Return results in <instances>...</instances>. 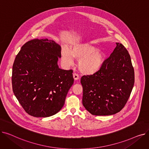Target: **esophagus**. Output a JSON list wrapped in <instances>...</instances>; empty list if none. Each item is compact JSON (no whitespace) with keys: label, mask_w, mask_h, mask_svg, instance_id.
<instances>
[{"label":"esophagus","mask_w":149,"mask_h":149,"mask_svg":"<svg viewBox=\"0 0 149 149\" xmlns=\"http://www.w3.org/2000/svg\"><path fill=\"white\" fill-rule=\"evenodd\" d=\"M73 77L75 80H79V75H78L77 73H74L73 74Z\"/></svg>","instance_id":"34e87169"}]
</instances>
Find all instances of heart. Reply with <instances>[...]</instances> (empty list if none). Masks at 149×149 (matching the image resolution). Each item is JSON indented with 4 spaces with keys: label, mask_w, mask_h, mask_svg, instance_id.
Returning a JSON list of instances; mask_svg holds the SVG:
<instances>
[{
    "label": "heart",
    "mask_w": 149,
    "mask_h": 149,
    "mask_svg": "<svg viewBox=\"0 0 149 149\" xmlns=\"http://www.w3.org/2000/svg\"><path fill=\"white\" fill-rule=\"evenodd\" d=\"M73 58L79 60L80 71L86 75L97 73L103 66L105 61L104 52L95 47L84 43L74 44L70 50L63 48L61 51V60L66 65L73 63Z\"/></svg>",
    "instance_id": "1"
}]
</instances>
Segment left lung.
<instances>
[{"label":"left lung","instance_id":"left-lung-1","mask_svg":"<svg viewBox=\"0 0 149 149\" xmlns=\"http://www.w3.org/2000/svg\"><path fill=\"white\" fill-rule=\"evenodd\" d=\"M97 73L81 78L83 105L93 115H111L127 103L135 82L130 55L120 43Z\"/></svg>","mask_w":149,"mask_h":149}]
</instances>
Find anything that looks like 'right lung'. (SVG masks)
Instances as JSON below:
<instances>
[{"label": "right lung", "instance_id": "1", "mask_svg": "<svg viewBox=\"0 0 149 149\" xmlns=\"http://www.w3.org/2000/svg\"><path fill=\"white\" fill-rule=\"evenodd\" d=\"M61 47L48 39H33L23 45L13 66V91L29 115L48 117L63 106L74 83L72 69L58 68Z\"/></svg>", "mask_w": 149, "mask_h": 149}]
</instances>
